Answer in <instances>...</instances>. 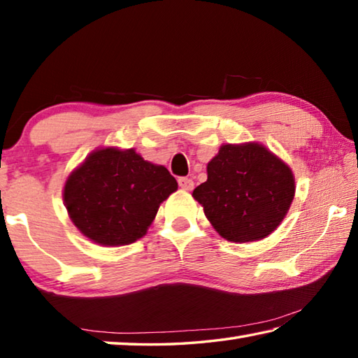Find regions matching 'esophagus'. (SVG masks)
I'll use <instances>...</instances> for the list:
<instances>
[{
	"instance_id": "34e87169",
	"label": "esophagus",
	"mask_w": 358,
	"mask_h": 358,
	"mask_svg": "<svg viewBox=\"0 0 358 358\" xmlns=\"http://www.w3.org/2000/svg\"><path fill=\"white\" fill-rule=\"evenodd\" d=\"M178 185H180L181 189H185V191H192V187H194V181H192L191 178H187V177H181V178H178Z\"/></svg>"
}]
</instances>
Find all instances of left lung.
Here are the masks:
<instances>
[{
    "mask_svg": "<svg viewBox=\"0 0 358 358\" xmlns=\"http://www.w3.org/2000/svg\"><path fill=\"white\" fill-rule=\"evenodd\" d=\"M207 173V181L192 196L217 234L229 241L265 238L292 203V171L259 143L222 145L208 162Z\"/></svg>",
    "mask_w": 358,
    "mask_h": 358,
    "instance_id": "1",
    "label": "left lung"
}]
</instances>
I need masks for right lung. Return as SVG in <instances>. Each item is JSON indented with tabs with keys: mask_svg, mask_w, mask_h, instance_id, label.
Wrapping results in <instances>:
<instances>
[{
	"mask_svg": "<svg viewBox=\"0 0 358 358\" xmlns=\"http://www.w3.org/2000/svg\"><path fill=\"white\" fill-rule=\"evenodd\" d=\"M178 183L166 167L134 150H98L71 173L64 203L77 229L106 246L134 243L147 234L161 202Z\"/></svg>",
	"mask_w": 358,
	"mask_h": 358,
	"instance_id": "obj_1",
	"label": "right lung"
}]
</instances>
